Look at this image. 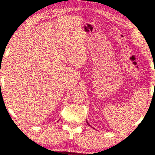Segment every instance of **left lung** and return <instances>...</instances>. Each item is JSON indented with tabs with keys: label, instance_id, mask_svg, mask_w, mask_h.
Listing matches in <instances>:
<instances>
[{
	"label": "left lung",
	"instance_id": "1",
	"mask_svg": "<svg viewBox=\"0 0 155 155\" xmlns=\"http://www.w3.org/2000/svg\"><path fill=\"white\" fill-rule=\"evenodd\" d=\"M86 123H87V124H88V125H89V126H90V125H89V123H88V122H87V121H86Z\"/></svg>",
	"mask_w": 155,
	"mask_h": 155
}]
</instances>
